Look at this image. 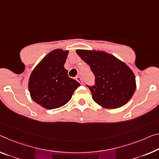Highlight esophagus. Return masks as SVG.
I'll return each instance as SVG.
<instances>
[{"label": "esophagus", "mask_w": 159, "mask_h": 159, "mask_svg": "<svg viewBox=\"0 0 159 159\" xmlns=\"http://www.w3.org/2000/svg\"><path fill=\"white\" fill-rule=\"evenodd\" d=\"M75 80H76L78 82H80V84H82V78L80 77H77L76 78H75Z\"/></svg>", "instance_id": "1"}]
</instances>
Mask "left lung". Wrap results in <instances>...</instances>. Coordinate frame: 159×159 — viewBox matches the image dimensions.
Listing matches in <instances>:
<instances>
[{
    "mask_svg": "<svg viewBox=\"0 0 159 159\" xmlns=\"http://www.w3.org/2000/svg\"><path fill=\"white\" fill-rule=\"evenodd\" d=\"M76 52L94 73L95 85L89 89L97 104L117 109L127 103L136 84L134 73L126 63L104 51L77 50Z\"/></svg>",
    "mask_w": 159,
    "mask_h": 159,
    "instance_id": "obj_1",
    "label": "left lung"
}]
</instances>
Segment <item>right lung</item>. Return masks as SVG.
I'll list each match as a JSON object with an SVG mask.
<instances>
[{"label": "right lung", "instance_id": "1", "mask_svg": "<svg viewBox=\"0 0 159 159\" xmlns=\"http://www.w3.org/2000/svg\"><path fill=\"white\" fill-rule=\"evenodd\" d=\"M69 51L55 49L43 57L32 71L28 89L32 99L47 109L64 106L80 86L68 76L64 67Z\"/></svg>", "mask_w": 159, "mask_h": 159}]
</instances>
